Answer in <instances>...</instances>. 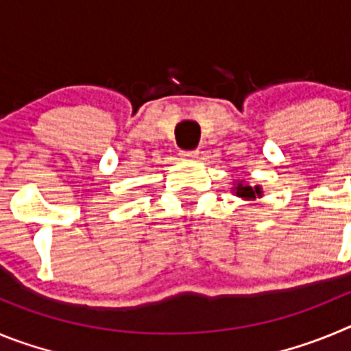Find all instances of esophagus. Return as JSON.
Wrapping results in <instances>:
<instances>
[{
    "mask_svg": "<svg viewBox=\"0 0 351 351\" xmlns=\"http://www.w3.org/2000/svg\"><path fill=\"white\" fill-rule=\"evenodd\" d=\"M198 156V151H182L181 158L182 160H193V158Z\"/></svg>",
    "mask_w": 351,
    "mask_h": 351,
    "instance_id": "obj_1",
    "label": "esophagus"
}]
</instances>
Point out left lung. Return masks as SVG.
Returning <instances> with one entry per match:
<instances>
[{
    "label": "left lung",
    "instance_id": "obj_1",
    "mask_svg": "<svg viewBox=\"0 0 351 351\" xmlns=\"http://www.w3.org/2000/svg\"><path fill=\"white\" fill-rule=\"evenodd\" d=\"M234 193L237 197L244 198V200H255L256 197H262V188L260 186H250V184H244L243 181H237L234 188Z\"/></svg>",
    "mask_w": 351,
    "mask_h": 351
}]
</instances>
